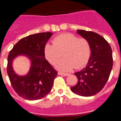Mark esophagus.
<instances>
[{
  "label": "esophagus",
  "mask_w": 121,
  "mask_h": 121,
  "mask_svg": "<svg viewBox=\"0 0 121 121\" xmlns=\"http://www.w3.org/2000/svg\"><path fill=\"white\" fill-rule=\"evenodd\" d=\"M58 75H63V76H68L70 74L68 73H63V72H59Z\"/></svg>",
  "instance_id": "esophagus-1"
}]
</instances>
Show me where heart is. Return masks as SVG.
Wrapping results in <instances>:
<instances>
[{
  "label": "heart",
  "mask_w": 121,
  "mask_h": 121,
  "mask_svg": "<svg viewBox=\"0 0 121 121\" xmlns=\"http://www.w3.org/2000/svg\"><path fill=\"white\" fill-rule=\"evenodd\" d=\"M52 43L46 44L44 55L52 65H55L63 55L65 58L56 65L59 70L69 71L74 67L78 69L86 65L89 60L91 46L87 39L78 38L71 33H65L55 37Z\"/></svg>",
  "instance_id": "b5f03b06"
}]
</instances>
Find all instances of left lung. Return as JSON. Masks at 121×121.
I'll list each match as a JSON object with an SVG mask.
<instances>
[{"label": "left lung", "mask_w": 121, "mask_h": 121, "mask_svg": "<svg viewBox=\"0 0 121 121\" xmlns=\"http://www.w3.org/2000/svg\"><path fill=\"white\" fill-rule=\"evenodd\" d=\"M77 33L90 42L91 56L86 67L75 73L78 82L71 90L89 97L99 92L109 79L113 66L112 51L109 43L97 33L84 30H77Z\"/></svg>", "instance_id": "8db88e82"}]
</instances>
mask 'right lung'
I'll list each match as a JSON object with an SVG mask.
<instances>
[{"label":"right lung","mask_w":121,"mask_h":121,"mask_svg":"<svg viewBox=\"0 0 121 121\" xmlns=\"http://www.w3.org/2000/svg\"><path fill=\"white\" fill-rule=\"evenodd\" d=\"M53 33H41L22 38L14 46L7 57V72L12 86L21 97L29 100L40 99L51 90L58 72L45 59L44 46ZM24 54L31 60L29 73L24 77L17 76L12 70V60Z\"/></svg>","instance_id":"1"}]
</instances>
